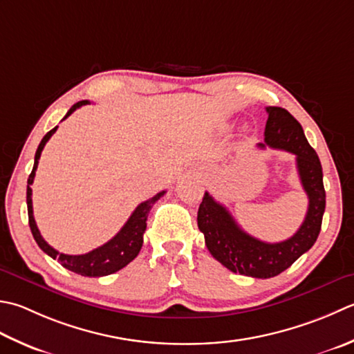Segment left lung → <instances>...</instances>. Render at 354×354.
Listing matches in <instances>:
<instances>
[{"label": "left lung", "mask_w": 354, "mask_h": 354, "mask_svg": "<svg viewBox=\"0 0 354 354\" xmlns=\"http://www.w3.org/2000/svg\"><path fill=\"white\" fill-rule=\"evenodd\" d=\"M266 110V142L258 144V147L268 145L293 153L301 184L308 196V210L299 230L292 238L274 244L256 239L242 230L225 207L207 192L198 210V227L204 233L205 245L213 258L233 273L259 279L278 276L313 247L325 212L322 165L302 126L286 109L270 106Z\"/></svg>", "instance_id": "obj_1"}]
</instances>
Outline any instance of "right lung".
I'll return each mask as SVG.
<instances>
[{
    "instance_id": "add662e5",
    "label": "right lung",
    "mask_w": 354,
    "mask_h": 354,
    "mask_svg": "<svg viewBox=\"0 0 354 354\" xmlns=\"http://www.w3.org/2000/svg\"><path fill=\"white\" fill-rule=\"evenodd\" d=\"M86 104H88V101H80L73 104L62 120H66V118L71 116L76 109H80L81 106H86ZM57 129L58 126L52 129L50 131H47L46 136L41 140L37 149V153H35V164H33L32 173L29 175V179H27V213H29V225H30L32 234L41 250L47 253L50 258L58 259L59 264L64 268L71 270V272L78 273L81 276H88V278H100V276L112 274L118 272V270L126 267L129 262L133 261L138 256V253H140L142 247V234L145 232V227H147V216L150 213V209L153 207L156 201L164 195L165 190L156 193L153 198L144 201V203L138 205L121 230L104 245L95 248V250L88 252L86 254L59 253L58 250H55L53 247L48 245L43 239V236H41L37 223H35V218H33L32 189H30V185L33 184L35 171L38 169L41 151H43L46 142L50 140V136L57 131Z\"/></svg>"
}]
</instances>
